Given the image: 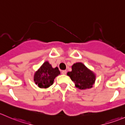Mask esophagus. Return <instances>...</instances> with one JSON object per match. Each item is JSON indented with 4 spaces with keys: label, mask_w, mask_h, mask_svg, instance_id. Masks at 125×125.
I'll use <instances>...</instances> for the list:
<instances>
[{
    "label": "esophagus",
    "mask_w": 125,
    "mask_h": 125,
    "mask_svg": "<svg viewBox=\"0 0 125 125\" xmlns=\"http://www.w3.org/2000/svg\"><path fill=\"white\" fill-rule=\"evenodd\" d=\"M62 74H66V70H63V71H62Z\"/></svg>",
    "instance_id": "34e87169"
}]
</instances>
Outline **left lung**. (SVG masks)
Instances as JSON below:
<instances>
[{
  "label": "left lung",
  "instance_id": "left-lung-1",
  "mask_svg": "<svg viewBox=\"0 0 125 125\" xmlns=\"http://www.w3.org/2000/svg\"><path fill=\"white\" fill-rule=\"evenodd\" d=\"M79 89L92 88L95 81V76L82 63H76L72 66V71L67 73Z\"/></svg>",
  "mask_w": 125,
  "mask_h": 125
}]
</instances>
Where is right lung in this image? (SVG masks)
<instances>
[{
	"label": "right lung",
	"instance_id": "right-lung-1",
	"mask_svg": "<svg viewBox=\"0 0 125 125\" xmlns=\"http://www.w3.org/2000/svg\"><path fill=\"white\" fill-rule=\"evenodd\" d=\"M60 73L57 67L53 68L48 62H46L35 73L34 81L40 88H48L52 85L54 79Z\"/></svg>",
	"mask_w": 125,
	"mask_h": 125
}]
</instances>
